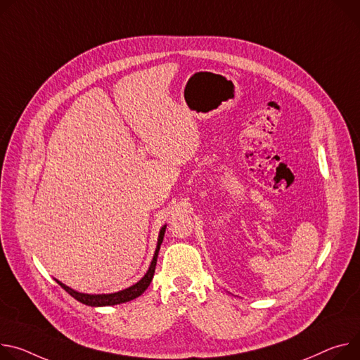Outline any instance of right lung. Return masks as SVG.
<instances>
[{
    "label": "right lung",
    "mask_w": 360,
    "mask_h": 360,
    "mask_svg": "<svg viewBox=\"0 0 360 360\" xmlns=\"http://www.w3.org/2000/svg\"><path fill=\"white\" fill-rule=\"evenodd\" d=\"M165 226H162V230L159 233V240H158V247H156V251H155V255H153V259L150 263V267L148 270V273L145 274V277L142 280H139L136 284H134L132 287L129 288H124L122 291H117V292H112V294H83V292H77L75 291L73 288L64 285L63 283L57 281L64 290H66L72 297H75L76 300H79L80 303L83 304H87V306H93V307H99V306H115V304H120V303H126V302H130L134 300L136 297H139L141 294L148 288V285L150 284L152 278H153V274H155V267H156V259H158V252H159V248H160V244L163 241V236H165Z\"/></svg>",
    "instance_id": "1"
}]
</instances>
